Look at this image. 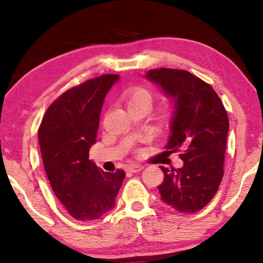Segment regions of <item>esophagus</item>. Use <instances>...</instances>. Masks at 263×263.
Returning a JSON list of instances; mask_svg holds the SVG:
<instances>
[{
	"label": "esophagus",
	"instance_id": "obj_1",
	"mask_svg": "<svg viewBox=\"0 0 263 263\" xmlns=\"http://www.w3.org/2000/svg\"><path fill=\"white\" fill-rule=\"evenodd\" d=\"M142 168H143L142 165L133 164V165H129V166L127 167V170L130 171V172H139V171H141Z\"/></svg>",
	"mask_w": 263,
	"mask_h": 263
}]
</instances>
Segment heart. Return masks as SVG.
Listing matches in <instances>:
<instances>
[{"label": "heart", "mask_w": 263, "mask_h": 263, "mask_svg": "<svg viewBox=\"0 0 263 263\" xmlns=\"http://www.w3.org/2000/svg\"><path fill=\"white\" fill-rule=\"evenodd\" d=\"M123 99L127 104L128 109H138V107H145L148 110L153 103V93L148 88L141 87H130L123 93Z\"/></svg>", "instance_id": "obj_1"}]
</instances>
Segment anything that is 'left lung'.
<instances>
[{
  "label": "left lung",
  "mask_w": 263,
  "mask_h": 263,
  "mask_svg": "<svg viewBox=\"0 0 263 263\" xmlns=\"http://www.w3.org/2000/svg\"><path fill=\"white\" fill-rule=\"evenodd\" d=\"M175 100L171 136L165 146L181 152V168L160 166L161 200L181 213H195L210 203L222 176L229 117L217 92L186 70L159 68L146 75Z\"/></svg>",
  "instance_id": "8db88e82"
}]
</instances>
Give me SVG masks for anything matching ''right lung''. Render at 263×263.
<instances>
[{
    "label": "right lung",
    "instance_id": "add662e5",
    "mask_svg": "<svg viewBox=\"0 0 263 263\" xmlns=\"http://www.w3.org/2000/svg\"><path fill=\"white\" fill-rule=\"evenodd\" d=\"M117 80V74H104L67 89L48 107L38 129L53 193L80 221L96 220L112 210L125 177L121 168L104 172L88 159L104 98Z\"/></svg>",
    "mask_w": 263,
    "mask_h": 263
}]
</instances>
